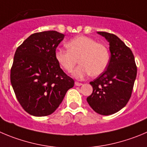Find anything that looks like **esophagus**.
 <instances>
[{
	"label": "esophagus",
	"mask_w": 147,
	"mask_h": 147,
	"mask_svg": "<svg viewBox=\"0 0 147 147\" xmlns=\"http://www.w3.org/2000/svg\"><path fill=\"white\" fill-rule=\"evenodd\" d=\"M75 86H82V85H83V84H82V83H79V82H75Z\"/></svg>",
	"instance_id": "obj_1"
}]
</instances>
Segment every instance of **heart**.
Wrapping results in <instances>:
<instances>
[{"label":"heart","instance_id":"1","mask_svg":"<svg viewBox=\"0 0 147 147\" xmlns=\"http://www.w3.org/2000/svg\"><path fill=\"white\" fill-rule=\"evenodd\" d=\"M66 46L68 50H56L55 59L67 72L73 70L79 59L80 64L72 73L77 79H82L88 75L98 76L109 65L110 57L107 48L93 38L79 35L68 41Z\"/></svg>","mask_w":147,"mask_h":147}]
</instances>
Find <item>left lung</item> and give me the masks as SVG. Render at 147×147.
I'll return each mask as SVG.
<instances>
[{
  "instance_id": "8db88e82",
  "label": "left lung",
  "mask_w": 147,
  "mask_h": 147,
  "mask_svg": "<svg viewBox=\"0 0 147 147\" xmlns=\"http://www.w3.org/2000/svg\"><path fill=\"white\" fill-rule=\"evenodd\" d=\"M97 33L109 42L111 57L106 70L90 83L93 93L87 101L98 114L109 115L123 109L129 101L137 67L131 50L118 37L106 32Z\"/></svg>"
}]
</instances>
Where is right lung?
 I'll use <instances>...</instances> for the list:
<instances>
[{"label":"right lung","mask_w":147,"mask_h":147,"mask_svg":"<svg viewBox=\"0 0 147 147\" xmlns=\"http://www.w3.org/2000/svg\"><path fill=\"white\" fill-rule=\"evenodd\" d=\"M64 38L57 31L29 36L16 49L11 69V83L16 98L30 115L42 117L53 113L74 86L55 59Z\"/></svg>","instance_id":"right-lung-1"}]
</instances>
